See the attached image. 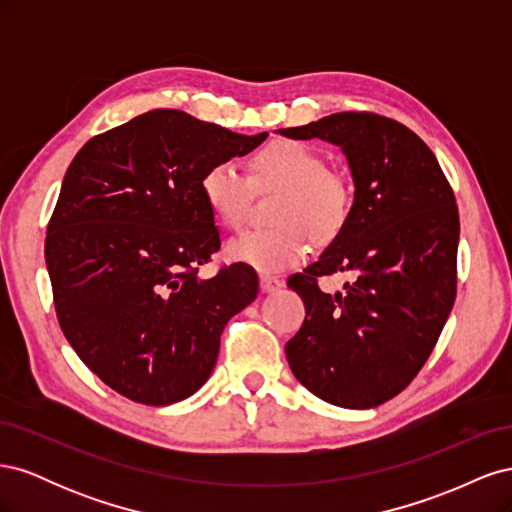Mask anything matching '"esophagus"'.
Returning <instances> with one entry per match:
<instances>
[{"instance_id":"34e87169","label":"esophagus","mask_w":512,"mask_h":512,"mask_svg":"<svg viewBox=\"0 0 512 512\" xmlns=\"http://www.w3.org/2000/svg\"><path fill=\"white\" fill-rule=\"evenodd\" d=\"M284 282L280 280V277H273V275H260V288L262 292H273L277 288H282Z\"/></svg>"}]
</instances>
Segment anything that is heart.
I'll use <instances>...</instances> for the list:
<instances>
[{"label": "heart", "instance_id": "obj_1", "mask_svg": "<svg viewBox=\"0 0 512 512\" xmlns=\"http://www.w3.org/2000/svg\"><path fill=\"white\" fill-rule=\"evenodd\" d=\"M200 194L224 228H241L254 190H280L271 207L273 226L254 228L232 239L226 254L258 271L299 265L309 252V235L329 243L342 235L354 209V190L346 177L329 170L320 151L292 138L260 147L250 173L232 160L209 164L200 175Z\"/></svg>", "mask_w": 512, "mask_h": 512}]
</instances>
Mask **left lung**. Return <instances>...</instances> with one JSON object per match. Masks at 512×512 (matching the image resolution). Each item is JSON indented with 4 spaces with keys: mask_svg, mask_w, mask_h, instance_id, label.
<instances>
[{
    "mask_svg": "<svg viewBox=\"0 0 512 512\" xmlns=\"http://www.w3.org/2000/svg\"><path fill=\"white\" fill-rule=\"evenodd\" d=\"M290 138L344 149L354 209L342 235L288 277L305 303L286 344L297 380L342 408H376L416 378L438 344L457 294L459 211L433 151L404 123L378 113H335ZM350 274L342 293L320 276Z\"/></svg>",
    "mask_w": 512,
    "mask_h": 512,
    "instance_id": "8db88e82",
    "label": "left lung"
}]
</instances>
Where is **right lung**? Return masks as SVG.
<instances>
[{"instance_id": "1", "label": "right lung", "mask_w": 512, "mask_h": 512, "mask_svg": "<svg viewBox=\"0 0 512 512\" xmlns=\"http://www.w3.org/2000/svg\"><path fill=\"white\" fill-rule=\"evenodd\" d=\"M265 138L158 108L91 138L66 170L44 241L59 327L136 404L196 393L226 322L256 299L258 275L243 262L198 275L220 250L198 181Z\"/></svg>"}]
</instances>
